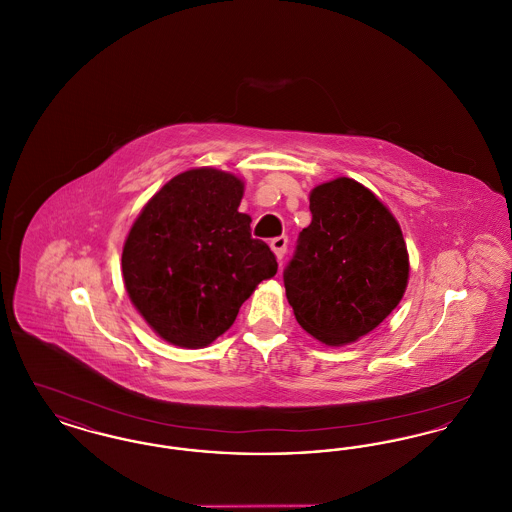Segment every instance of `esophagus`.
Here are the masks:
<instances>
[{
	"label": "esophagus",
	"mask_w": 512,
	"mask_h": 512,
	"mask_svg": "<svg viewBox=\"0 0 512 512\" xmlns=\"http://www.w3.org/2000/svg\"><path fill=\"white\" fill-rule=\"evenodd\" d=\"M270 247H272L274 255L282 261V259H284V255H286V249H288V236L272 238V240H270Z\"/></svg>",
	"instance_id": "1"
}]
</instances>
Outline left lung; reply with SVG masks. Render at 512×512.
<instances>
[{"label":"left lung","instance_id":"8db88e82","mask_svg":"<svg viewBox=\"0 0 512 512\" xmlns=\"http://www.w3.org/2000/svg\"><path fill=\"white\" fill-rule=\"evenodd\" d=\"M284 286L303 330L328 345L359 340L401 301L409 257L397 220L351 178L320 184Z\"/></svg>","mask_w":512,"mask_h":512}]
</instances>
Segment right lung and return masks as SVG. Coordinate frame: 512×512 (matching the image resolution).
<instances>
[{
	"label": "right lung",
	"mask_w": 512,
	"mask_h": 512,
	"mask_svg": "<svg viewBox=\"0 0 512 512\" xmlns=\"http://www.w3.org/2000/svg\"><path fill=\"white\" fill-rule=\"evenodd\" d=\"M240 178L192 169L149 199L122 249L124 286L147 324L180 347H205L224 334L276 255L251 236L238 213Z\"/></svg>",
	"instance_id": "add662e5"
}]
</instances>
